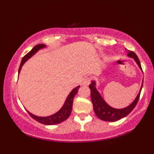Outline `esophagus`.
Instances as JSON below:
<instances>
[{"mask_svg": "<svg viewBox=\"0 0 154 154\" xmlns=\"http://www.w3.org/2000/svg\"><path fill=\"white\" fill-rule=\"evenodd\" d=\"M90 83V79L89 78V77H85V78L82 79V85H84V86H88Z\"/></svg>", "mask_w": 154, "mask_h": 154, "instance_id": "esophagus-1", "label": "esophagus"}]
</instances>
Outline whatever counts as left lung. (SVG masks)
<instances>
[{
    "label": "left lung",
    "mask_w": 154,
    "mask_h": 154,
    "mask_svg": "<svg viewBox=\"0 0 154 154\" xmlns=\"http://www.w3.org/2000/svg\"><path fill=\"white\" fill-rule=\"evenodd\" d=\"M127 56L134 59L135 62H136V64H138V67H139L140 69L142 71V68L141 65H140V61L139 59H138V57L136 56V54L133 52V51H128ZM142 87L143 84L141 85L139 92H138V94L137 95L136 97L135 98L134 100H133L128 106L123 107V108L117 109L110 106V105L105 101V100L103 99V97L101 96L100 93L98 92L97 88H96V82L95 80H92L91 82V84L89 85V88H90V92H90V93H91V100L92 105H93V109L94 111H95V115L97 116V118H99L100 120L109 122L117 121V120H119L121 119V118H125V116H127L130 113L131 111L134 109V107H136L137 103H138V100H139Z\"/></svg>",
    "instance_id": "8db88e82"
}]
</instances>
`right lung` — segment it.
Returning a JSON list of instances; mask_svg holds the SVG:
<instances>
[{"label": "right lung", "mask_w": 154, "mask_h": 154, "mask_svg": "<svg viewBox=\"0 0 154 154\" xmlns=\"http://www.w3.org/2000/svg\"><path fill=\"white\" fill-rule=\"evenodd\" d=\"M47 47V46L45 44H38V45L35 46L26 55H25L22 59L21 64H20L19 69H18V75H19L20 72L21 70V67L23 65L25 64V62H26L29 59H30L31 57H33L36 54L37 51H39L40 49H44V48ZM80 88V86L76 87L75 88H74L73 90L70 92V93L68 95L67 97H66L65 102H64L63 106L61 107V109L59 111H57L56 113L51 115L49 116H46V117H40V116H35V115L31 113L29 111L27 110V112H29V115L34 118V120H36V121L39 122V123L44 124V125H56V124H59L62 123L63 121L66 120L69 117L70 114H71L72 109V104H73V99L75 97L76 94L78 92L79 88Z\"/></svg>", "instance_id": "right-lung-1"}]
</instances>
